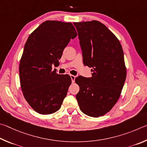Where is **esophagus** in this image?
<instances>
[{"mask_svg":"<svg viewBox=\"0 0 147 147\" xmlns=\"http://www.w3.org/2000/svg\"><path fill=\"white\" fill-rule=\"evenodd\" d=\"M70 78H71V81L74 83V82L75 81L76 76H73V75H70Z\"/></svg>","mask_w":147,"mask_h":147,"instance_id":"obj_1","label":"esophagus"}]
</instances>
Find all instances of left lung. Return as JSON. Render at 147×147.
Returning a JSON list of instances; mask_svg holds the SVG:
<instances>
[{
  "mask_svg": "<svg viewBox=\"0 0 147 147\" xmlns=\"http://www.w3.org/2000/svg\"><path fill=\"white\" fill-rule=\"evenodd\" d=\"M78 33L83 63L92 68V76L76 78V95L84 114L98 117L116 103L125 82L124 54L119 40L106 26L97 20L74 22Z\"/></svg>",
  "mask_w": 147,
  "mask_h": 147,
  "instance_id": "left-lung-1",
  "label": "left lung"
}]
</instances>
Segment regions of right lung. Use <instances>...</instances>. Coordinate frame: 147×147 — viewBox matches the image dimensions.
<instances>
[{"mask_svg":"<svg viewBox=\"0 0 147 147\" xmlns=\"http://www.w3.org/2000/svg\"><path fill=\"white\" fill-rule=\"evenodd\" d=\"M77 36L70 22L48 20L31 33L19 65L21 89L25 99L38 114L47 115L60 109L71 78L56 73L64 49Z\"/></svg>","mask_w":147,"mask_h":147,"instance_id":"1","label":"right lung"}]
</instances>
